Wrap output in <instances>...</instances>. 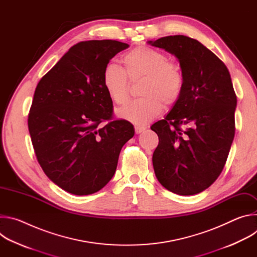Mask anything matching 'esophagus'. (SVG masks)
<instances>
[{
    "label": "esophagus",
    "instance_id": "1",
    "mask_svg": "<svg viewBox=\"0 0 257 257\" xmlns=\"http://www.w3.org/2000/svg\"><path fill=\"white\" fill-rule=\"evenodd\" d=\"M135 133L136 134H140L141 132H143L145 130V127H140V126H135Z\"/></svg>",
    "mask_w": 257,
    "mask_h": 257
}]
</instances>
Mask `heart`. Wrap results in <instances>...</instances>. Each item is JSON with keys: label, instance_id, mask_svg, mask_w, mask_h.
Listing matches in <instances>:
<instances>
[{"label": "heart", "instance_id": "b5f03b06", "mask_svg": "<svg viewBox=\"0 0 257 257\" xmlns=\"http://www.w3.org/2000/svg\"><path fill=\"white\" fill-rule=\"evenodd\" d=\"M123 62L127 72L114 63L107 64L102 73V83L109 98L117 104L129 96L130 80L144 78L140 88L143 97L134 99L118 109V116L136 125H144L159 116L166 106L180 99L184 89V74L181 66L155 49L141 46L126 53Z\"/></svg>", "mask_w": 257, "mask_h": 257}]
</instances>
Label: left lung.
<instances>
[{
    "instance_id": "obj_1",
    "label": "left lung",
    "mask_w": 257,
    "mask_h": 257,
    "mask_svg": "<svg viewBox=\"0 0 257 257\" xmlns=\"http://www.w3.org/2000/svg\"><path fill=\"white\" fill-rule=\"evenodd\" d=\"M148 43L174 55L185 80L178 102L151 127L159 136L153 156L156 176L173 193H200L222 173L235 135L237 96L229 70L188 36L170 35Z\"/></svg>"
}]
</instances>
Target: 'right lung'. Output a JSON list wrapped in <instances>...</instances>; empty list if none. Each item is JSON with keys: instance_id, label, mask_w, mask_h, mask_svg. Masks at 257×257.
<instances>
[{"instance_id": "right-lung-1", "label": "right lung", "mask_w": 257, "mask_h": 257, "mask_svg": "<svg viewBox=\"0 0 257 257\" xmlns=\"http://www.w3.org/2000/svg\"><path fill=\"white\" fill-rule=\"evenodd\" d=\"M129 45L112 40L76 44L41 79L28 115L34 153L45 174L63 190L88 195L116 172L133 125L113 120L102 83L109 60ZM102 121H107L101 126Z\"/></svg>"}]
</instances>
